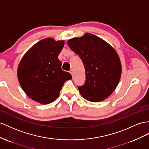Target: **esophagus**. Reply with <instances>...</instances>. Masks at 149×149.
<instances>
[{
    "instance_id": "esophagus-1",
    "label": "esophagus",
    "mask_w": 149,
    "mask_h": 149,
    "mask_svg": "<svg viewBox=\"0 0 149 149\" xmlns=\"http://www.w3.org/2000/svg\"><path fill=\"white\" fill-rule=\"evenodd\" d=\"M70 73L71 75H72V77H73V71H72V70H70Z\"/></svg>"
}]
</instances>
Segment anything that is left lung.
<instances>
[{
	"mask_svg": "<svg viewBox=\"0 0 149 149\" xmlns=\"http://www.w3.org/2000/svg\"><path fill=\"white\" fill-rule=\"evenodd\" d=\"M81 58L86 71V81L78 86L81 96L91 102L109 97L116 89L121 74L120 60L114 48L93 34L86 33L67 42Z\"/></svg>",
	"mask_w": 149,
	"mask_h": 149,
	"instance_id": "1",
	"label": "left lung"
}]
</instances>
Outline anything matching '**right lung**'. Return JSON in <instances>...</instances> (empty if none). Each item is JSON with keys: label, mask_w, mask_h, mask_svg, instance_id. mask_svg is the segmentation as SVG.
<instances>
[{"label": "right lung", "mask_w": 149, "mask_h": 149, "mask_svg": "<svg viewBox=\"0 0 149 149\" xmlns=\"http://www.w3.org/2000/svg\"><path fill=\"white\" fill-rule=\"evenodd\" d=\"M63 41L46 38L38 42L25 53L17 69L22 89L32 100L47 104L59 96L64 82L72 79L63 71L58 58Z\"/></svg>", "instance_id": "obj_1"}]
</instances>
